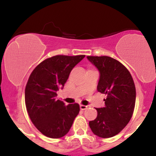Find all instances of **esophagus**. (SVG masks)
Listing matches in <instances>:
<instances>
[{
    "mask_svg": "<svg viewBox=\"0 0 156 156\" xmlns=\"http://www.w3.org/2000/svg\"><path fill=\"white\" fill-rule=\"evenodd\" d=\"M80 109H81V110H86V109H87L88 107H89V106H86V105H83V104H81V105L80 106Z\"/></svg>",
    "mask_w": 156,
    "mask_h": 156,
    "instance_id": "esophagus-1",
    "label": "esophagus"
}]
</instances>
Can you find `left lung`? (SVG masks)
<instances>
[{"mask_svg":"<svg viewBox=\"0 0 156 156\" xmlns=\"http://www.w3.org/2000/svg\"><path fill=\"white\" fill-rule=\"evenodd\" d=\"M100 73L97 89L107 94L105 107L95 108L97 118L89 122L95 135L102 138L118 134L132 116L136 89L131 73L122 63L109 56H87Z\"/></svg>","mask_w":156,"mask_h":156,"instance_id":"1","label":"left lung"}]
</instances>
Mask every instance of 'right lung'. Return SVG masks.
<instances>
[{"mask_svg": "<svg viewBox=\"0 0 156 156\" xmlns=\"http://www.w3.org/2000/svg\"><path fill=\"white\" fill-rule=\"evenodd\" d=\"M85 55H55L46 59L30 73L25 91L27 111L35 127L50 138L68 133L80 112L78 104L57 100V91L63 89L70 73Z\"/></svg>", "mask_w": 156, "mask_h": 156, "instance_id": "obj_1", "label": "right lung"}]
</instances>
